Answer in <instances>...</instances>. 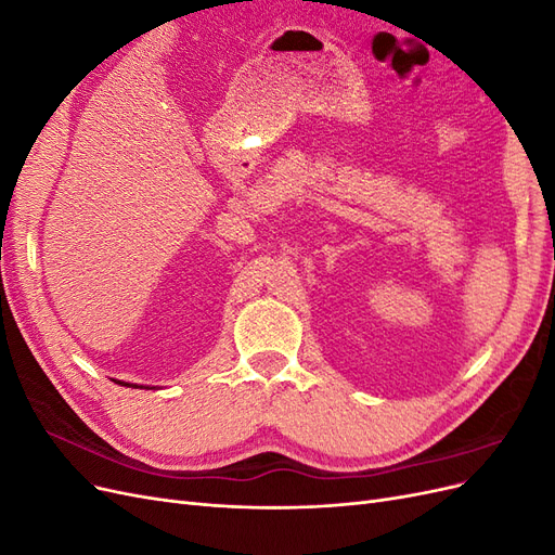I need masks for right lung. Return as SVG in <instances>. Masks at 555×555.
<instances>
[{
  "mask_svg": "<svg viewBox=\"0 0 555 555\" xmlns=\"http://www.w3.org/2000/svg\"><path fill=\"white\" fill-rule=\"evenodd\" d=\"M115 384H120V386H133V389H139V384H129V382H120V379H113ZM143 389V386H141ZM145 389H155V386H145Z\"/></svg>",
  "mask_w": 555,
  "mask_h": 555,
  "instance_id": "1",
  "label": "right lung"
}]
</instances>
